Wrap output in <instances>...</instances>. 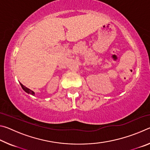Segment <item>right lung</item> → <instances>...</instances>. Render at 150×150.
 Wrapping results in <instances>:
<instances>
[{
    "label": "right lung",
    "instance_id": "add662e5",
    "mask_svg": "<svg viewBox=\"0 0 150 150\" xmlns=\"http://www.w3.org/2000/svg\"><path fill=\"white\" fill-rule=\"evenodd\" d=\"M20 85H21L22 88H23V90H24V91H26V92L27 93L30 94V95H35V93H34V91H32V90H30V88H27L26 87H25V86H24V85H22V83H20Z\"/></svg>",
    "mask_w": 150,
    "mask_h": 150
}]
</instances>
